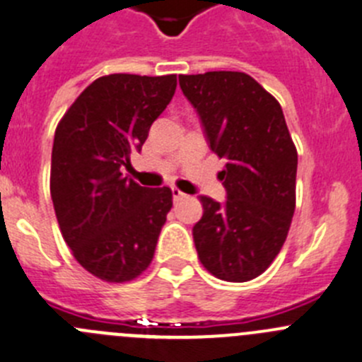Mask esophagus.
<instances>
[{"label": "esophagus", "instance_id": "1", "mask_svg": "<svg viewBox=\"0 0 362 362\" xmlns=\"http://www.w3.org/2000/svg\"><path fill=\"white\" fill-rule=\"evenodd\" d=\"M171 194H173V200H175V202L182 200V198H184V197H185L184 192H182V191H180V189H178V187H171Z\"/></svg>", "mask_w": 362, "mask_h": 362}]
</instances>
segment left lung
I'll list each match as a JSON object with an SVG mask.
<instances>
[{"label": "left lung", "mask_w": 362, "mask_h": 362, "mask_svg": "<svg viewBox=\"0 0 362 362\" xmlns=\"http://www.w3.org/2000/svg\"><path fill=\"white\" fill-rule=\"evenodd\" d=\"M209 146L225 158L227 202L200 197L192 227L198 259L216 279L248 282L269 268L291 227L298 153L279 101L246 73L180 74Z\"/></svg>", "instance_id": "1"}]
</instances>
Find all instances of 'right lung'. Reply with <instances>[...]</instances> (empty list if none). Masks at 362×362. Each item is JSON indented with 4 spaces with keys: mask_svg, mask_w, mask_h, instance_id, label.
Listing matches in <instances>:
<instances>
[{
    "mask_svg": "<svg viewBox=\"0 0 362 362\" xmlns=\"http://www.w3.org/2000/svg\"><path fill=\"white\" fill-rule=\"evenodd\" d=\"M175 89L177 74H107L83 89L55 130L57 221L74 259L105 282H130L150 266L173 207L170 187H143L121 165L141 151Z\"/></svg>",
    "mask_w": 362,
    "mask_h": 362,
    "instance_id": "1",
    "label": "right lung"
}]
</instances>
